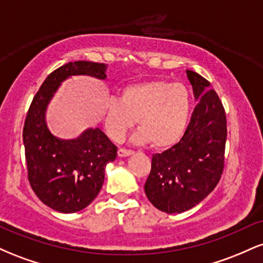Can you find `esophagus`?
I'll use <instances>...</instances> for the list:
<instances>
[{
	"label": "esophagus",
	"mask_w": 263,
	"mask_h": 263,
	"mask_svg": "<svg viewBox=\"0 0 263 263\" xmlns=\"http://www.w3.org/2000/svg\"><path fill=\"white\" fill-rule=\"evenodd\" d=\"M117 153H119V157H128L134 153V151L127 149V148H119Z\"/></svg>",
	"instance_id": "obj_1"
}]
</instances>
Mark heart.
I'll list each match as a JSON object with an SVG mask.
<instances>
[{
    "label": "heart",
    "mask_w": 263,
    "mask_h": 263,
    "mask_svg": "<svg viewBox=\"0 0 263 263\" xmlns=\"http://www.w3.org/2000/svg\"><path fill=\"white\" fill-rule=\"evenodd\" d=\"M190 106V92L182 83L147 80L128 84L120 90V100L108 99L105 105V127L110 137L121 141L138 119L141 128L136 142L170 148L185 134Z\"/></svg>",
    "instance_id": "1"
}]
</instances>
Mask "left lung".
<instances>
[{
	"mask_svg": "<svg viewBox=\"0 0 263 263\" xmlns=\"http://www.w3.org/2000/svg\"><path fill=\"white\" fill-rule=\"evenodd\" d=\"M198 105L182 140L152 157L144 184L147 198L157 209L179 214L200 203L218 185L224 171L228 128L224 106L210 83L186 70Z\"/></svg>",
	"mask_w": 263,
	"mask_h": 263,
	"instance_id": "8db88e82",
	"label": "left lung"
}]
</instances>
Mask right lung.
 <instances>
[{
    "instance_id": "obj_1",
    "label": "right lung",
    "mask_w": 263,
    "mask_h": 263,
    "mask_svg": "<svg viewBox=\"0 0 263 263\" xmlns=\"http://www.w3.org/2000/svg\"><path fill=\"white\" fill-rule=\"evenodd\" d=\"M104 63L78 60L55 69L33 98L23 127L28 180L33 192L60 213L83 210L98 197L105 167L115 161L117 147L100 128H87L75 140H60L49 132L45 110L60 84L71 75L106 79Z\"/></svg>"
}]
</instances>
